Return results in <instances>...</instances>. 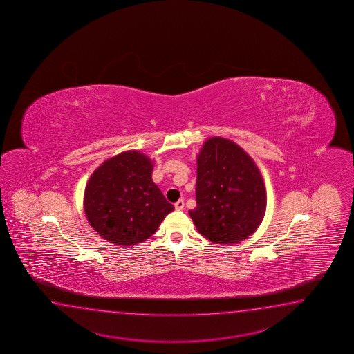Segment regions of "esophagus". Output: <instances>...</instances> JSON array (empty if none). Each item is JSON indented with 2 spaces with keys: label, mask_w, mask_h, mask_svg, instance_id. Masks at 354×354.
I'll return each mask as SVG.
<instances>
[{
  "label": "esophagus",
  "mask_w": 354,
  "mask_h": 354,
  "mask_svg": "<svg viewBox=\"0 0 354 354\" xmlns=\"http://www.w3.org/2000/svg\"><path fill=\"white\" fill-rule=\"evenodd\" d=\"M174 207H176V209H178V211L183 209L185 208V201L183 200H178V201L174 203Z\"/></svg>",
  "instance_id": "obj_1"
}]
</instances>
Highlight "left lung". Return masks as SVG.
I'll return each instance as SVG.
<instances>
[{
    "mask_svg": "<svg viewBox=\"0 0 354 354\" xmlns=\"http://www.w3.org/2000/svg\"><path fill=\"white\" fill-rule=\"evenodd\" d=\"M266 211V191L255 162L230 139H207L197 156V231L215 243H237L252 235Z\"/></svg>",
    "mask_w": 354,
    "mask_h": 354,
    "instance_id": "8db88e82",
    "label": "left lung"
}]
</instances>
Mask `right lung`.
<instances>
[{"label":"right lung","mask_w":354,"mask_h":354,"mask_svg":"<svg viewBox=\"0 0 354 354\" xmlns=\"http://www.w3.org/2000/svg\"><path fill=\"white\" fill-rule=\"evenodd\" d=\"M153 162L127 151L105 160L91 174L84 192V211L91 227L115 245L142 243L174 211L152 180Z\"/></svg>","instance_id":"obj_1"}]
</instances>
